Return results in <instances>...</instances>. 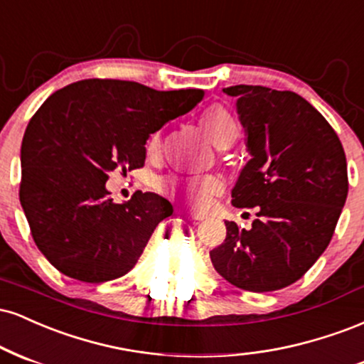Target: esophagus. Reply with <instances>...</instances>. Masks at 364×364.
<instances>
[{"label":"esophagus","mask_w":364,"mask_h":364,"mask_svg":"<svg viewBox=\"0 0 364 364\" xmlns=\"http://www.w3.org/2000/svg\"><path fill=\"white\" fill-rule=\"evenodd\" d=\"M183 211H186V215H187V216L192 218V220H196V221H203V220H206V215H204V213L192 211V209H183Z\"/></svg>","instance_id":"obj_1"}]
</instances>
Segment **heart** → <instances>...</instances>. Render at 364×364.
Segmentation results:
<instances>
[{"mask_svg": "<svg viewBox=\"0 0 364 364\" xmlns=\"http://www.w3.org/2000/svg\"><path fill=\"white\" fill-rule=\"evenodd\" d=\"M200 124H203L204 131L209 136L213 143L218 144L230 136L238 134V124L228 109L221 105H213L204 110L200 115ZM149 153H156L160 148V134H153L148 139L146 144ZM158 189L166 192V194H178L183 192L187 194L192 203L198 206H206V204L223 191V181L216 175H198V177L189 178H161L158 182Z\"/></svg>", "mask_w": 364, "mask_h": 364, "instance_id": "heart-1", "label": "heart"}]
</instances>
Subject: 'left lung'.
I'll return each instance as SVG.
<instances>
[{
  "label": "left lung",
  "mask_w": 364,
  "mask_h": 364,
  "mask_svg": "<svg viewBox=\"0 0 364 364\" xmlns=\"http://www.w3.org/2000/svg\"><path fill=\"white\" fill-rule=\"evenodd\" d=\"M237 112L250 160L232 189L235 208H255L252 228L225 221L209 252L216 272L247 291H276L317 262L348 198L343 144L322 114L294 92L237 85Z\"/></svg>",
  "instance_id": "obj_1"
}]
</instances>
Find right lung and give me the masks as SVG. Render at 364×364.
Here are the masks:
<instances>
[{
    "instance_id": "right-lung-1",
    "label": "right lung",
    "mask_w": 364,
    "mask_h": 364,
    "mask_svg": "<svg viewBox=\"0 0 364 364\" xmlns=\"http://www.w3.org/2000/svg\"><path fill=\"white\" fill-rule=\"evenodd\" d=\"M198 88L158 92L136 81L81 80L54 92L21 141L20 204L33 242L63 274L104 283L131 271L173 213L155 192L114 204L109 172L139 168L146 141L203 100Z\"/></svg>"
}]
</instances>
